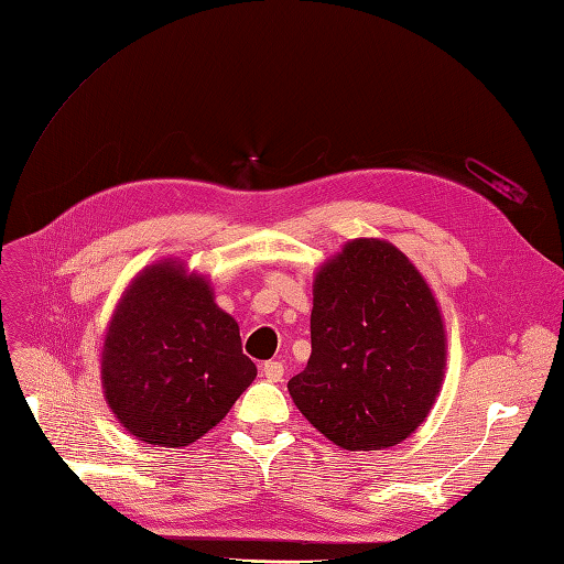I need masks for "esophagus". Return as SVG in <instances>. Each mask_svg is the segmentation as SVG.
Returning a JSON list of instances; mask_svg holds the SVG:
<instances>
[{
    "label": "esophagus",
    "instance_id": "esophagus-1",
    "mask_svg": "<svg viewBox=\"0 0 564 564\" xmlns=\"http://www.w3.org/2000/svg\"><path fill=\"white\" fill-rule=\"evenodd\" d=\"M261 371H263V377H265L270 383H278V381H282V377H284V365L278 362V360H270V362H263Z\"/></svg>",
    "mask_w": 564,
    "mask_h": 564
}]
</instances>
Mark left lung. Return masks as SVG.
Returning <instances> with one entry per match:
<instances>
[{
  "label": "left lung",
  "instance_id": "1",
  "mask_svg": "<svg viewBox=\"0 0 564 564\" xmlns=\"http://www.w3.org/2000/svg\"><path fill=\"white\" fill-rule=\"evenodd\" d=\"M311 344L289 395L350 452L400 445L429 416L445 379L437 301L414 263L383 240H352L317 270Z\"/></svg>",
  "mask_w": 564,
  "mask_h": 564
}]
</instances>
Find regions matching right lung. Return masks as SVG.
Listing matches in <instances>:
<instances>
[{
  "instance_id": "right-lung-1",
  "label": "right lung",
  "mask_w": 564,
  "mask_h": 564,
  "mask_svg": "<svg viewBox=\"0 0 564 564\" xmlns=\"http://www.w3.org/2000/svg\"><path fill=\"white\" fill-rule=\"evenodd\" d=\"M253 379L240 327L214 303L209 280L172 259L133 278L100 362L108 406L131 435L160 447L193 445Z\"/></svg>"
}]
</instances>
